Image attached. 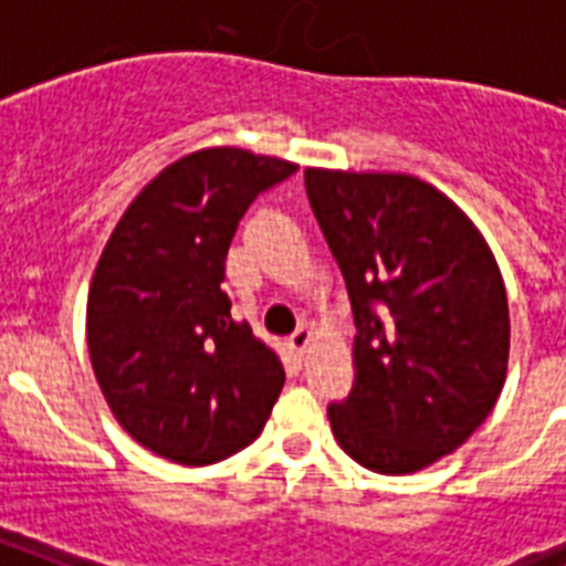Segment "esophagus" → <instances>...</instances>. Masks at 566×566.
Masks as SVG:
<instances>
[{
    "instance_id": "esophagus-1",
    "label": "esophagus",
    "mask_w": 566,
    "mask_h": 566,
    "mask_svg": "<svg viewBox=\"0 0 566 566\" xmlns=\"http://www.w3.org/2000/svg\"><path fill=\"white\" fill-rule=\"evenodd\" d=\"M311 344H314V332L311 328H296L291 335V340H287V346H291L293 355H300V358H305V353L311 349Z\"/></svg>"
}]
</instances>
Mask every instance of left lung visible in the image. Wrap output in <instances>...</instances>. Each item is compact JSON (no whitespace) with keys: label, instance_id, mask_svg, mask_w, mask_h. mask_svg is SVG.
I'll return each instance as SVG.
<instances>
[{"label":"left lung","instance_id":"8db88e82","mask_svg":"<svg viewBox=\"0 0 566 566\" xmlns=\"http://www.w3.org/2000/svg\"><path fill=\"white\" fill-rule=\"evenodd\" d=\"M305 190L346 279L355 381L328 422L346 455L405 475L455 452L509 376V293L488 240L408 172L308 167Z\"/></svg>","mask_w":566,"mask_h":566}]
</instances>
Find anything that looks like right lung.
<instances>
[{"mask_svg":"<svg viewBox=\"0 0 566 566\" xmlns=\"http://www.w3.org/2000/svg\"><path fill=\"white\" fill-rule=\"evenodd\" d=\"M296 164L208 146L164 167L111 231L87 293V353L111 413L172 464L226 461L282 394L279 355L222 293L240 217Z\"/></svg>","mask_w":566,"mask_h":566,"instance_id":"obj_1","label":"right lung"}]
</instances>
